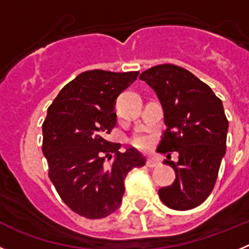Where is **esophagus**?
I'll list each match as a JSON object with an SVG mask.
<instances>
[{
    "mask_svg": "<svg viewBox=\"0 0 249 249\" xmlns=\"http://www.w3.org/2000/svg\"><path fill=\"white\" fill-rule=\"evenodd\" d=\"M146 164L149 168H155V167H157L158 164H160V162H158V160L156 157H148L147 158Z\"/></svg>",
    "mask_w": 249,
    "mask_h": 249,
    "instance_id": "34e87169",
    "label": "esophagus"
}]
</instances>
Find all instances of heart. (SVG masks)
<instances>
[{
	"mask_svg": "<svg viewBox=\"0 0 249 249\" xmlns=\"http://www.w3.org/2000/svg\"><path fill=\"white\" fill-rule=\"evenodd\" d=\"M132 142H133V144L137 146L138 148H148V147L151 146V140H149L148 136L143 135V133H138V135H136L135 137H133V140H132Z\"/></svg>",
	"mask_w": 249,
	"mask_h": 249,
	"instance_id": "1",
	"label": "heart"
}]
</instances>
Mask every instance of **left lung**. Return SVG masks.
I'll list each match as a JSON object with an SVG mask.
<instances>
[{
  "label": "left lung",
  "instance_id": "1",
  "mask_svg": "<svg viewBox=\"0 0 249 249\" xmlns=\"http://www.w3.org/2000/svg\"><path fill=\"white\" fill-rule=\"evenodd\" d=\"M140 78L156 92L163 109L167 129L157 151L179 155L177 163L169 162L175 182L160 188L158 196L172 210H192L211 195L226 155L228 121L222 101L179 66H155Z\"/></svg>",
  "mask_w": 249,
  "mask_h": 249
}]
</instances>
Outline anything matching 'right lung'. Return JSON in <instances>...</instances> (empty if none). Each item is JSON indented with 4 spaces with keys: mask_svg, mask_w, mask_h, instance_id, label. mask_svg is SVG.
<instances>
[{
    "mask_svg": "<svg viewBox=\"0 0 249 249\" xmlns=\"http://www.w3.org/2000/svg\"><path fill=\"white\" fill-rule=\"evenodd\" d=\"M138 71H86L61 89L42 124V152L51 182L73 212L89 219L117 211L124 178L146 157L137 149L121 153L120 143L106 140L117 117L116 100L137 78ZM115 158L109 166L105 157Z\"/></svg>",
    "mask_w": 249,
    "mask_h": 249,
    "instance_id": "obj_1",
    "label": "right lung"
}]
</instances>
